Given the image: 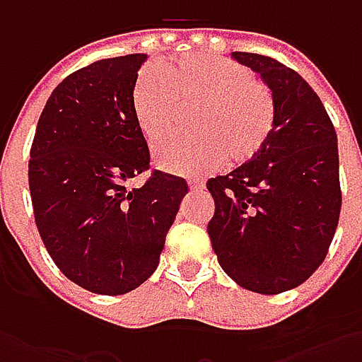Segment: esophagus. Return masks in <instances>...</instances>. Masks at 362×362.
<instances>
[{
    "instance_id": "1",
    "label": "esophagus",
    "mask_w": 362,
    "mask_h": 362,
    "mask_svg": "<svg viewBox=\"0 0 362 362\" xmlns=\"http://www.w3.org/2000/svg\"><path fill=\"white\" fill-rule=\"evenodd\" d=\"M203 185H205L203 181H189V187L195 189V191H197V189H203Z\"/></svg>"
}]
</instances>
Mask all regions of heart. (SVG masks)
Listing matches in <instances>:
<instances>
[{
  "instance_id": "b5f03b06",
  "label": "heart",
  "mask_w": 362,
  "mask_h": 362,
  "mask_svg": "<svg viewBox=\"0 0 362 362\" xmlns=\"http://www.w3.org/2000/svg\"><path fill=\"white\" fill-rule=\"evenodd\" d=\"M183 105H203L191 141L160 145L155 159L160 169L197 175L256 159L276 124V98L268 84L247 66L216 54H183L160 68H145L132 86V115L146 141L157 143L177 131Z\"/></svg>"
}]
</instances>
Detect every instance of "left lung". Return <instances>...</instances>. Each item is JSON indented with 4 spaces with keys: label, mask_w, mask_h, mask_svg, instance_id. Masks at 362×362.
<instances>
[{
    "label": "left lung",
    "mask_w": 362,
    "mask_h": 362,
    "mask_svg": "<svg viewBox=\"0 0 362 362\" xmlns=\"http://www.w3.org/2000/svg\"><path fill=\"white\" fill-rule=\"evenodd\" d=\"M276 98V124L256 159L207 181L216 214L207 233L233 282L280 294L313 276L341 216L339 145L332 120L308 82L274 58L231 52Z\"/></svg>",
    "instance_id": "obj_1"
}]
</instances>
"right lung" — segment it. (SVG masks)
<instances>
[{
    "label": "right lung",
    "mask_w": 362,
    "mask_h": 362,
    "mask_svg": "<svg viewBox=\"0 0 362 362\" xmlns=\"http://www.w3.org/2000/svg\"><path fill=\"white\" fill-rule=\"evenodd\" d=\"M145 54L106 58L66 76L44 106L30 148V195L42 242L68 280L105 296L131 292L157 270L185 179L148 171L132 115Z\"/></svg>",
    "instance_id": "add662e5"
}]
</instances>
